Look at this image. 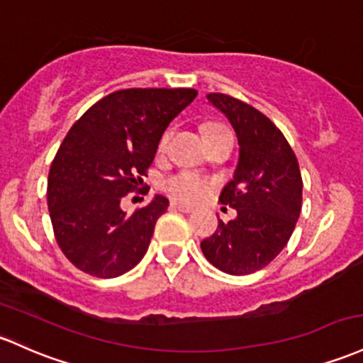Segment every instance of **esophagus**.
<instances>
[{
  "mask_svg": "<svg viewBox=\"0 0 363 363\" xmlns=\"http://www.w3.org/2000/svg\"><path fill=\"white\" fill-rule=\"evenodd\" d=\"M172 206H174L175 210H179V212H182V213H191V212H194V206L186 205V203L172 201Z\"/></svg>",
  "mask_w": 363,
  "mask_h": 363,
  "instance_id": "obj_1",
  "label": "esophagus"
}]
</instances>
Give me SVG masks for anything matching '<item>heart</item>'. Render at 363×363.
I'll use <instances>...</instances> for the list:
<instances>
[{
	"label": "heart",
	"mask_w": 363,
	"mask_h": 363,
	"mask_svg": "<svg viewBox=\"0 0 363 363\" xmlns=\"http://www.w3.org/2000/svg\"><path fill=\"white\" fill-rule=\"evenodd\" d=\"M218 127L220 125H208L205 129V133L206 130L218 129ZM165 143H167V136H163L160 146H165ZM165 189L169 191L174 198H177V200L198 201L206 196V193H208L210 189V184L208 181H205V179L200 177V175L191 174V172H181L177 175H172L170 179H167Z\"/></svg>",
	"instance_id": "b5f03b06"
}]
</instances>
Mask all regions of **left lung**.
<instances>
[{
    "label": "left lung",
    "instance_id": "1",
    "mask_svg": "<svg viewBox=\"0 0 363 363\" xmlns=\"http://www.w3.org/2000/svg\"><path fill=\"white\" fill-rule=\"evenodd\" d=\"M206 98L233 125L240 158L218 198L236 208V218L227 224L218 218L201 252L222 272L246 276L269 265L288 245L301 212L303 182L291 146L264 113L222 93Z\"/></svg>",
    "mask_w": 363,
    "mask_h": 363
}]
</instances>
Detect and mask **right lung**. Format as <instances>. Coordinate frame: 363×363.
I'll return each instance as SVG.
<instances>
[{
  "instance_id": "right-lung-1",
  "label": "right lung",
  "mask_w": 363,
  "mask_h": 363,
  "mask_svg": "<svg viewBox=\"0 0 363 363\" xmlns=\"http://www.w3.org/2000/svg\"><path fill=\"white\" fill-rule=\"evenodd\" d=\"M196 89H122L108 94L72 125L48 177V208L63 255L82 272L118 277L143 260L162 194L127 213L122 198L138 189L169 123Z\"/></svg>"
}]
</instances>
